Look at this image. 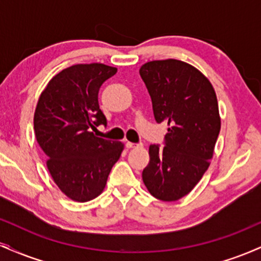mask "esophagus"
<instances>
[{
	"label": "esophagus",
	"instance_id": "34e87169",
	"mask_svg": "<svg viewBox=\"0 0 261 261\" xmlns=\"http://www.w3.org/2000/svg\"><path fill=\"white\" fill-rule=\"evenodd\" d=\"M126 147L127 148H139L142 147V143H133V142H126Z\"/></svg>",
	"mask_w": 261,
	"mask_h": 261
}]
</instances>
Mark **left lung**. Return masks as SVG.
Listing matches in <instances>:
<instances>
[{
  "mask_svg": "<svg viewBox=\"0 0 261 261\" xmlns=\"http://www.w3.org/2000/svg\"><path fill=\"white\" fill-rule=\"evenodd\" d=\"M154 119L168 122L166 146L151 145L142 180L152 196L176 201L210 167L221 130L216 92L207 77L180 60H155L140 68Z\"/></svg>",
  "mask_w": 261,
  "mask_h": 261,
  "instance_id": "8db88e82",
  "label": "left lung"
}]
</instances>
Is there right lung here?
<instances>
[{
    "label": "right lung",
    "instance_id": "add662e5",
    "mask_svg": "<svg viewBox=\"0 0 261 261\" xmlns=\"http://www.w3.org/2000/svg\"><path fill=\"white\" fill-rule=\"evenodd\" d=\"M116 71L98 62L70 66L49 81L35 108V137L47 158V170L73 201H89L103 193L124 149L122 142L92 133L107 125L98 92Z\"/></svg>",
    "mask_w": 261,
    "mask_h": 261
}]
</instances>
